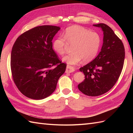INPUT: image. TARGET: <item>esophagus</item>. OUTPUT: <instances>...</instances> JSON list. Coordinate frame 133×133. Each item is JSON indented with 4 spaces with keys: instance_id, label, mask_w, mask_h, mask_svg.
Wrapping results in <instances>:
<instances>
[{
    "instance_id": "obj_1",
    "label": "esophagus",
    "mask_w": 133,
    "mask_h": 133,
    "mask_svg": "<svg viewBox=\"0 0 133 133\" xmlns=\"http://www.w3.org/2000/svg\"><path fill=\"white\" fill-rule=\"evenodd\" d=\"M75 71V69L74 67L69 66V65H67L66 67V73H71L74 72Z\"/></svg>"
}]
</instances>
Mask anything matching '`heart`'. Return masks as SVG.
I'll list each match as a JSON object with an SVG mask.
<instances>
[{"label":"heart","instance_id":"heart-1","mask_svg":"<svg viewBox=\"0 0 133 133\" xmlns=\"http://www.w3.org/2000/svg\"><path fill=\"white\" fill-rule=\"evenodd\" d=\"M66 41L72 45V53L65 56L63 61L68 64L75 65L93 60L97 55L101 44V36L97 32L79 26H71L66 30L64 38L59 37L54 41L53 49L58 54L62 55L65 52Z\"/></svg>","mask_w":133,"mask_h":133}]
</instances>
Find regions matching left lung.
<instances>
[{
	"instance_id": "1",
	"label": "left lung",
	"mask_w": 133,
	"mask_h": 133,
	"mask_svg": "<svg viewBox=\"0 0 133 133\" xmlns=\"http://www.w3.org/2000/svg\"><path fill=\"white\" fill-rule=\"evenodd\" d=\"M103 32L101 52L94 60L79 69L85 75L78 87L91 97L107 92L114 86L121 75L125 60V48L121 39L111 28L104 23L93 24Z\"/></svg>"
}]
</instances>
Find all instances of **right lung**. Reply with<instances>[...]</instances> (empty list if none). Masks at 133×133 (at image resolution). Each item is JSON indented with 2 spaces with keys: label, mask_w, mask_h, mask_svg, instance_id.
<instances>
[{
  "label": "right lung",
  "mask_w": 133,
  "mask_h": 133,
  "mask_svg": "<svg viewBox=\"0 0 133 133\" xmlns=\"http://www.w3.org/2000/svg\"><path fill=\"white\" fill-rule=\"evenodd\" d=\"M61 28L41 26L17 38L11 54L13 80L19 90L32 99L49 97L56 89L66 64L52 49V41Z\"/></svg>",
  "instance_id": "obj_1"
}]
</instances>
